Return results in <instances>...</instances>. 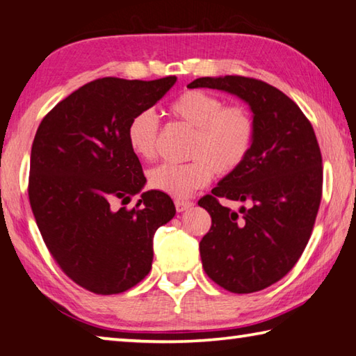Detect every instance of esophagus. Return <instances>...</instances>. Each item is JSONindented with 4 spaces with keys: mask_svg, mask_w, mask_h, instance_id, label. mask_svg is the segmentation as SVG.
Listing matches in <instances>:
<instances>
[{
    "mask_svg": "<svg viewBox=\"0 0 356 356\" xmlns=\"http://www.w3.org/2000/svg\"><path fill=\"white\" fill-rule=\"evenodd\" d=\"M174 204H176L177 212H185V210H188V209L195 206V204H193L191 201H184V200H177Z\"/></svg>",
    "mask_w": 356,
    "mask_h": 356,
    "instance_id": "obj_1",
    "label": "esophagus"
}]
</instances>
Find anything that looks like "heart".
<instances>
[{
	"label": "heart",
	"instance_id": "heart-1",
	"mask_svg": "<svg viewBox=\"0 0 356 356\" xmlns=\"http://www.w3.org/2000/svg\"><path fill=\"white\" fill-rule=\"evenodd\" d=\"M170 113L191 129L188 163H163L149 171V185L174 197H186L207 185L212 172L227 176L245 163L254 143V120L246 108L226 106L212 92L188 89L170 104ZM160 124L152 110H141L127 125V144L138 159L150 160L156 154Z\"/></svg>",
	"mask_w": 356,
	"mask_h": 356
}]
</instances>
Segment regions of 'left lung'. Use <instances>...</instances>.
<instances>
[{"mask_svg":"<svg viewBox=\"0 0 356 356\" xmlns=\"http://www.w3.org/2000/svg\"><path fill=\"white\" fill-rule=\"evenodd\" d=\"M188 88L232 94L252 113L256 135L248 159L197 202L212 216L200 252L207 276L222 289L262 291L291 272L311 237L323 177L314 129L293 100L254 78L202 76ZM218 197L249 207L236 213Z\"/></svg>","mask_w":356,"mask_h":356,"instance_id":"1","label":"left lung"}]
</instances>
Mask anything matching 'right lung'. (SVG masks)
<instances>
[{
    "mask_svg": "<svg viewBox=\"0 0 356 356\" xmlns=\"http://www.w3.org/2000/svg\"><path fill=\"white\" fill-rule=\"evenodd\" d=\"M177 81L100 78L42 119L31 149L28 195L48 251L78 286L100 295L129 291L150 272L154 234L176 215L127 144L131 116L149 110ZM142 193L131 211L112 209Z\"/></svg>",
    "mask_w": 356,
    "mask_h": 356,
    "instance_id": "obj_1",
    "label": "right lung"
}]
</instances>
